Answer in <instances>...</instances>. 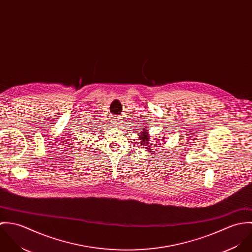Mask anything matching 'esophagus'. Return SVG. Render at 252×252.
<instances>
[{
    "instance_id": "34e87169",
    "label": "esophagus",
    "mask_w": 252,
    "mask_h": 252,
    "mask_svg": "<svg viewBox=\"0 0 252 252\" xmlns=\"http://www.w3.org/2000/svg\"><path fill=\"white\" fill-rule=\"evenodd\" d=\"M112 124H114V126H117V125L119 124V120H118V119H116V118H113V120H112Z\"/></svg>"
}]
</instances>
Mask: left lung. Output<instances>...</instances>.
<instances>
[{
    "instance_id": "left-lung-1",
    "label": "left lung",
    "mask_w": 252,
    "mask_h": 252,
    "mask_svg": "<svg viewBox=\"0 0 252 252\" xmlns=\"http://www.w3.org/2000/svg\"><path fill=\"white\" fill-rule=\"evenodd\" d=\"M140 137H141V142L146 146V147H144V148H145V149H146L147 151H149V152H153L152 154H154L155 148H157V147H162V144H164V142H166V139H163V137H162L159 141L156 140V141L153 142V144H150V140H149V139H150V136H149L147 130L143 131L142 134L140 135ZM154 139H156V137H154ZM151 141H153V139H151ZM151 150H153L152 152L151 151Z\"/></svg>"
}]
</instances>
